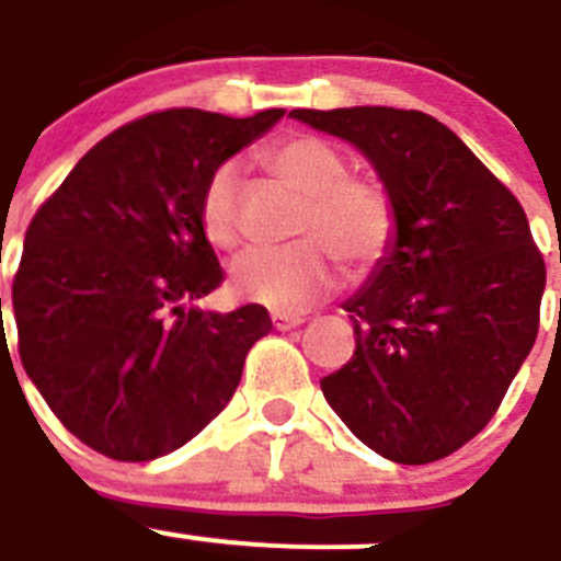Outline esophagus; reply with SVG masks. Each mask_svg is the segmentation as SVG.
<instances>
[{
    "mask_svg": "<svg viewBox=\"0 0 561 561\" xmlns=\"http://www.w3.org/2000/svg\"><path fill=\"white\" fill-rule=\"evenodd\" d=\"M299 324H305V319H301V316H279V313L274 316L276 330H294V328H299Z\"/></svg>",
    "mask_w": 561,
    "mask_h": 561,
    "instance_id": "obj_1",
    "label": "esophagus"
}]
</instances>
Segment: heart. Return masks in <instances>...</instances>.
<instances>
[{
	"mask_svg": "<svg viewBox=\"0 0 561 561\" xmlns=\"http://www.w3.org/2000/svg\"><path fill=\"white\" fill-rule=\"evenodd\" d=\"M267 165L290 188L305 194L296 233L287 248H248L231 262V285L245 299L279 313L313 308L339 282L335 260L350 271L378 262L396 231L387 192L364 178H347V158L321 138H290L267 152ZM203 231L228 248L240 228V169L222 163L203 192Z\"/></svg>",
	"mask_w": 561,
	"mask_h": 561,
	"instance_id": "b5f03b06",
	"label": "heart"
}]
</instances>
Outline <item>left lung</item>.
Returning a JSON list of instances; mask_svg holds the SVG:
<instances>
[{
	"label": "left lung",
	"mask_w": 561,
	"mask_h": 561,
	"mask_svg": "<svg viewBox=\"0 0 561 561\" xmlns=\"http://www.w3.org/2000/svg\"><path fill=\"white\" fill-rule=\"evenodd\" d=\"M353 144L396 231L347 301L355 353L321 378L335 415L403 466L440 460L494 417L539 330L545 262L514 194L417 110H294Z\"/></svg>",
	"instance_id": "left-lung-1"
}]
</instances>
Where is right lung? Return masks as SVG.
<instances>
[{"mask_svg":"<svg viewBox=\"0 0 561 561\" xmlns=\"http://www.w3.org/2000/svg\"><path fill=\"white\" fill-rule=\"evenodd\" d=\"M282 115H146L92 146L33 217L13 279L19 355L90 449L154 460L231 401L271 316L197 308L222 282L199 208L208 178Z\"/></svg>","mask_w":561,"mask_h":561,"instance_id":"obj_1","label":"right lung"}]
</instances>
